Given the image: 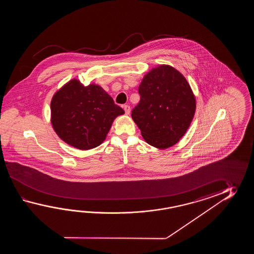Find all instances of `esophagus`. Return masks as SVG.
I'll return each instance as SVG.
<instances>
[{
	"instance_id": "esophagus-1",
	"label": "esophagus",
	"mask_w": 254,
	"mask_h": 254,
	"mask_svg": "<svg viewBox=\"0 0 254 254\" xmlns=\"http://www.w3.org/2000/svg\"><path fill=\"white\" fill-rule=\"evenodd\" d=\"M124 110H125V114L129 115V112H130V107L129 105H124Z\"/></svg>"
}]
</instances>
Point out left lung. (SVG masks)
I'll return each instance as SVG.
<instances>
[{"instance_id":"1","label":"left lung","mask_w":254,"mask_h":254,"mask_svg":"<svg viewBox=\"0 0 254 254\" xmlns=\"http://www.w3.org/2000/svg\"><path fill=\"white\" fill-rule=\"evenodd\" d=\"M140 103L131 118L147 143L158 149L176 144L194 116L196 100L187 80L170 65L146 73L139 86Z\"/></svg>"}]
</instances>
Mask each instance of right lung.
Masks as SVG:
<instances>
[{"label": "right lung", "instance_id": "add662e5", "mask_svg": "<svg viewBox=\"0 0 254 254\" xmlns=\"http://www.w3.org/2000/svg\"><path fill=\"white\" fill-rule=\"evenodd\" d=\"M125 111L95 83L84 86L72 79L54 93L51 123L67 144L86 151L101 145L114 120Z\"/></svg>", "mask_w": 254, "mask_h": 254}]
</instances>
